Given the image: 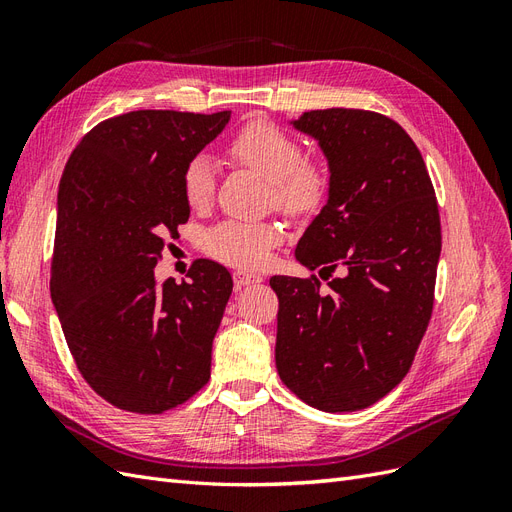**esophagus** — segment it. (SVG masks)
Returning a JSON list of instances; mask_svg holds the SVG:
<instances>
[{
	"label": "esophagus",
	"mask_w": 512,
	"mask_h": 512,
	"mask_svg": "<svg viewBox=\"0 0 512 512\" xmlns=\"http://www.w3.org/2000/svg\"><path fill=\"white\" fill-rule=\"evenodd\" d=\"M232 282H235V288H243V286H252L262 282V277L256 273H247V271H235L232 273Z\"/></svg>",
	"instance_id": "34e87169"
}]
</instances>
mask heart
Masks as SVG:
<instances>
[{
    "label": "heart",
    "mask_w": 512,
    "mask_h": 512,
    "mask_svg": "<svg viewBox=\"0 0 512 512\" xmlns=\"http://www.w3.org/2000/svg\"><path fill=\"white\" fill-rule=\"evenodd\" d=\"M232 162L254 170L267 181V203L288 218L314 215L327 198L329 175L318 162L305 158L297 138L269 121L243 126L226 145ZM183 200L190 209L203 211L215 194L213 164L205 156L190 158L181 175ZM282 228L275 222L228 220L209 230L205 250L226 265L243 269L262 267L269 252L280 243Z\"/></svg>",
    "instance_id": "1"
}]
</instances>
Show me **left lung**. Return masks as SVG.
<instances>
[{
    "mask_svg": "<svg viewBox=\"0 0 512 512\" xmlns=\"http://www.w3.org/2000/svg\"><path fill=\"white\" fill-rule=\"evenodd\" d=\"M294 128L329 158V203L294 252L320 267L328 288L316 275L271 277L280 299L277 374L318 410H363L406 378L429 327L442 250L438 200L421 151L391 117L324 108Z\"/></svg>",
    "mask_w": 512,
    "mask_h": 512,
    "instance_id": "left-lung-1",
    "label": "left lung"
}]
</instances>
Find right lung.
<instances>
[{
  "instance_id": "right-lung-1",
  "label": "right lung",
  "mask_w": 512,
  "mask_h": 512,
  "mask_svg": "<svg viewBox=\"0 0 512 512\" xmlns=\"http://www.w3.org/2000/svg\"><path fill=\"white\" fill-rule=\"evenodd\" d=\"M230 119L132 111L74 147L57 194L51 299L76 369L119 410L162 414L211 376V346L232 292L220 262L156 286L168 237L188 222L181 175Z\"/></svg>"
}]
</instances>
